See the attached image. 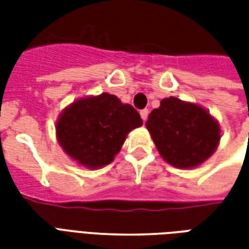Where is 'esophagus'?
Here are the masks:
<instances>
[{
  "label": "esophagus",
  "instance_id": "34e87169",
  "mask_svg": "<svg viewBox=\"0 0 249 249\" xmlns=\"http://www.w3.org/2000/svg\"><path fill=\"white\" fill-rule=\"evenodd\" d=\"M148 113H149V110L148 109H142L140 112V116L141 119H142V121H146V119H148Z\"/></svg>",
  "mask_w": 249,
  "mask_h": 249
}]
</instances>
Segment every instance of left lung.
Instances as JSON below:
<instances>
[{
  "label": "left lung",
  "mask_w": 249,
  "mask_h": 249,
  "mask_svg": "<svg viewBox=\"0 0 249 249\" xmlns=\"http://www.w3.org/2000/svg\"><path fill=\"white\" fill-rule=\"evenodd\" d=\"M145 126L160 156L180 169L207 161L221 139L219 121L207 109L178 97L161 100L148 116Z\"/></svg>",
  "instance_id": "8db88e82"
}]
</instances>
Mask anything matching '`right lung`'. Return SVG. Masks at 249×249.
<instances>
[{
  "mask_svg": "<svg viewBox=\"0 0 249 249\" xmlns=\"http://www.w3.org/2000/svg\"><path fill=\"white\" fill-rule=\"evenodd\" d=\"M141 125L140 114L132 105L101 93L69 104L56 121V137L73 161L97 169L113 161L128 133Z\"/></svg>",
  "mask_w": 249,
  "mask_h": 249,
  "instance_id": "add662e5",
  "label": "right lung"
}]
</instances>
